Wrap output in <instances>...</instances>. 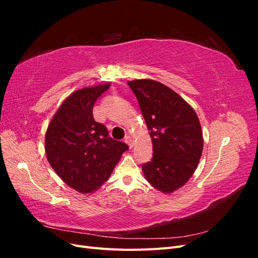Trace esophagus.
<instances>
[{"mask_svg": "<svg viewBox=\"0 0 258 258\" xmlns=\"http://www.w3.org/2000/svg\"><path fill=\"white\" fill-rule=\"evenodd\" d=\"M124 141H126V143L129 145L130 148L134 146V140H132V138L130 136H127L126 139H124Z\"/></svg>", "mask_w": 258, "mask_h": 258, "instance_id": "34e87169", "label": "esophagus"}]
</instances>
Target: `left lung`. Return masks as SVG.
<instances>
[{"instance_id": "1", "label": "left lung", "mask_w": 258, "mask_h": 258, "mask_svg": "<svg viewBox=\"0 0 258 258\" xmlns=\"http://www.w3.org/2000/svg\"><path fill=\"white\" fill-rule=\"evenodd\" d=\"M150 130L153 158L142 166L153 187L170 194L194 174L200 160L204 138L194 108L175 91L159 82H128Z\"/></svg>"}]
</instances>
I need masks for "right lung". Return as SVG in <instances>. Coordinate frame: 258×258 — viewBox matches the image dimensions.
Here are the masks:
<instances>
[{
	"mask_svg": "<svg viewBox=\"0 0 258 258\" xmlns=\"http://www.w3.org/2000/svg\"><path fill=\"white\" fill-rule=\"evenodd\" d=\"M111 84L83 88L64 100L50 120L45 137L48 162L67 185L89 194L110 177L129 146L108 136L95 120L92 108Z\"/></svg>",
	"mask_w": 258,
	"mask_h": 258,
	"instance_id": "1",
	"label": "right lung"
}]
</instances>
